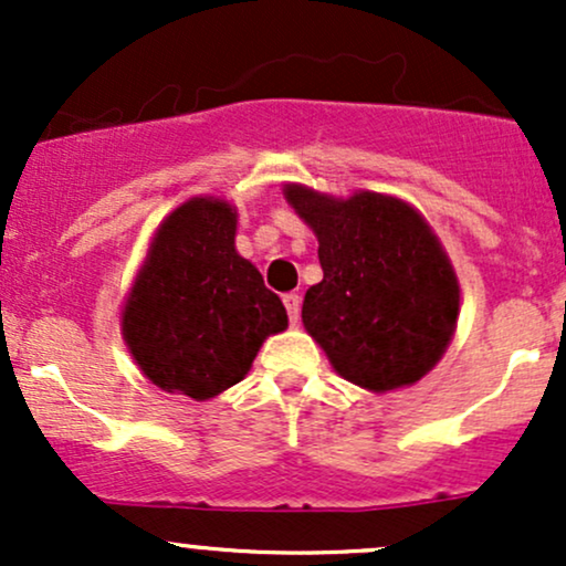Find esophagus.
Returning <instances> with one entry per match:
<instances>
[{
  "mask_svg": "<svg viewBox=\"0 0 566 566\" xmlns=\"http://www.w3.org/2000/svg\"><path fill=\"white\" fill-rule=\"evenodd\" d=\"M282 301H284V308H287V314H290V322L297 324V319H301V297H297L295 292H290V295H284Z\"/></svg>",
  "mask_w": 566,
  "mask_h": 566,
  "instance_id": "obj_1",
  "label": "esophagus"
}]
</instances>
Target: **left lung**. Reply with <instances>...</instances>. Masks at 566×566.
Returning <instances> with one entry per match:
<instances>
[{"label":"left lung","mask_w":566,"mask_h":566,"mask_svg":"<svg viewBox=\"0 0 566 566\" xmlns=\"http://www.w3.org/2000/svg\"><path fill=\"white\" fill-rule=\"evenodd\" d=\"M284 199L316 233L322 282L303 297V327L343 380L373 394L426 378L450 348L460 282L444 244L391 193L333 197L284 184Z\"/></svg>","instance_id":"obj_1"}]
</instances>
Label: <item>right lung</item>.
<instances>
[{
    "label": "right lung",
    "mask_w": 566,
    "mask_h": 566,
    "mask_svg": "<svg viewBox=\"0 0 566 566\" xmlns=\"http://www.w3.org/2000/svg\"><path fill=\"white\" fill-rule=\"evenodd\" d=\"M237 207L191 197L154 231L122 303V337L154 386L216 399L250 373L287 311L261 271L237 252Z\"/></svg>",
    "instance_id": "obj_1"
}]
</instances>
